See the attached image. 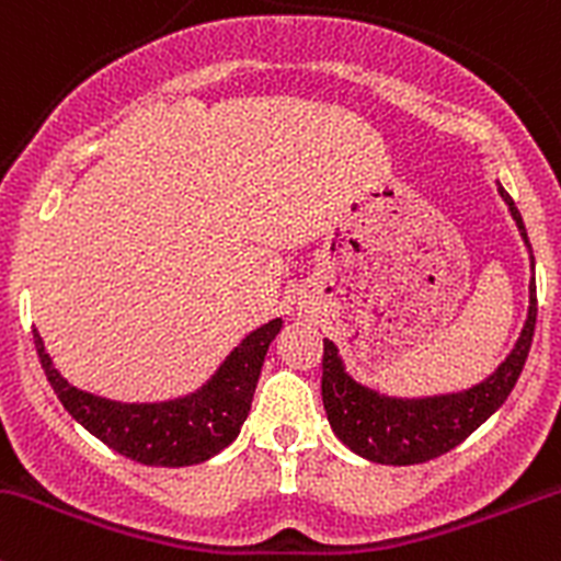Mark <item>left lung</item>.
<instances>
[{"mask_svg": "<svg viewBox=\"0 0 561 561\" xmlns=\"http://www.w3.org/2000/svg\"><path fill=\"white\" fill-rule=\"evenodd\" d=\"M496 192L505 199L518 232L533 253L527 227H524L516 202L500 183H496ZM535 321H538V288H535L533 278L529 280L527 321H524L522 334H518L507 359L472 389L456 391V394L419 397V400L386 397L380 391L356 383L345 373L337 345L332 340H323L321 397L332 432L351 451L365 456L369 461H378V465H421V461L448 454L461 440H467L507 400L518 375H522L529 348H533Z\"/></svg>", "mask_w": 561, "mask_h": 561, "instance_id": "1", "label": "left lung"}]
</instances>
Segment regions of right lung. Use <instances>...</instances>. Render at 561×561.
<instances>
[{
    "label": "right lung",
    "instance_id": "right-lung-1",
    "mask_svg": "<svg viewBox=\"0 0 561 561\" xmlns=\"http://www.w3.org/2000/svg\"><path fill=\"white\" fill-rule=\"evenodd\" d=\"M280 327L283 321L273 319L253 329L207 383L167 402H115L89 394L61 378L37 329L34 348L67 413L105 446L148 467H188L224 451L240 435L264 356Z\"/></svg>",
    "mask_w": 561,
    "mask_h": 561
}]
</instances>
